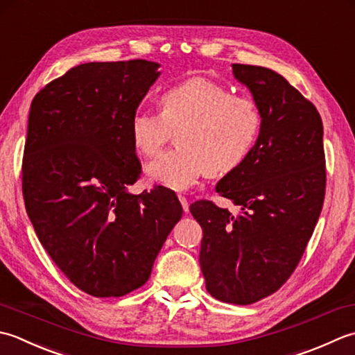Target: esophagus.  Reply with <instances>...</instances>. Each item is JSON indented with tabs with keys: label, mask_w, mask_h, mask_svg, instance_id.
Wrapping results in <instances>:
<instances>
[{
	"label": "esophagus",
	"mask_w": 355,
	"mask_h": 355,
	"mask_svg": "<svg viewBox=\"0 0 355 355\" xmlns=\"http://www.w3.org/2000/svg\"><path fill=\"white\" fill-rule=\"evenodd\" d=\"M178 198H179L180 205H182V208H184V211H185V213H188V209H190V204H188L187 198H185V196H182V194H179Z\"/></svg>",
	"instance_id": "34e87169"
}]
</instances>
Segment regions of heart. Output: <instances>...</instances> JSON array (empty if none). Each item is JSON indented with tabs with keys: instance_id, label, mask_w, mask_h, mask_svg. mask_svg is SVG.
Listing matches in <instances>:
<instances>
[{
	"instance_id": "obj_1",
	"label": "heart",
	"mask_w": 355,
	"mask_h": 355,
	"mask_svg": "<svg viewBox=\"0 0 355 355\" xmlns=\"http://www.w3.org/2000/svg\"><path fill=\"white\" fill-rule=\"evenodd\" d=\"M159 113L139 110L130 121L135 148L156 156L178 130L176 148L147 165V175L171 190H185L208 173L225 176L247 161L262 128V112L248 95L207 78H190L159 96Z\"/></svg>"
}]
</instances>
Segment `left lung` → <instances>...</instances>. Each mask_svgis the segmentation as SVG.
Wrapping results in <instances>:
<instances>
[{"label":"left lung","mask_w":355,"mask_h":355,"mask_svg":"<svg viewBox=\"0 0 355 355\" xmlns=\"http://www.w3.org/2000/svg\"><path fill=\"white\" fill-rule=\"evenodd\" d=\"M262 112L254 148L216 191L233 200L230 213L213 200L190 205L204 231L200 270L214 299L251 305L274 294L299 265L323 207L327 165L315 105L274 70L233 64Z\"/></svg>","instance_id":"left-lung-1"}]
</instances>
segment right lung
I'll return each instance as SVG.
<instances>
[{"mask_svg":"<svg viewBox=\"0 0 355 355\" xmlns=\"http://www.w3.org/2000/svg\"><path fill=\"white\" fill-rule=\"evenodd\" d=\"M159 64L87 62L36 93L23 157V196L42 247L93 297H121L148 280L182 218L162 185L127 191L142 167L130 121Z\"/></svg>","mask_w":355,"mask_h":355,"instance_id":"obj_1","label":"right lung"}]
</instances>
